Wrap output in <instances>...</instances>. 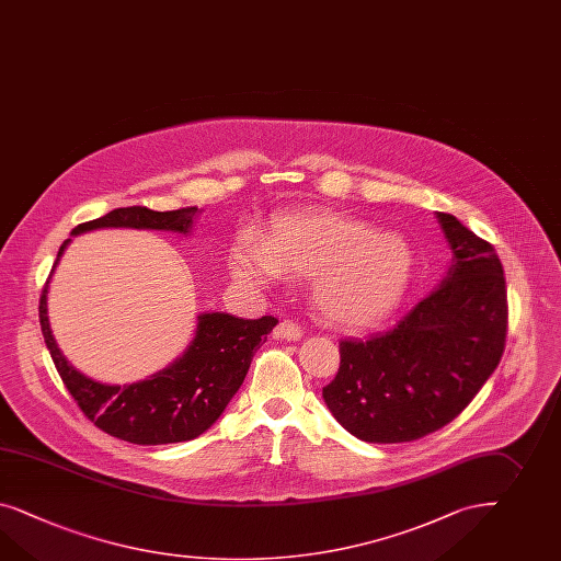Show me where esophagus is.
I'll use <instances>...</instances> for the list:
<instances>
[{"mask_svg": "<svg viewBox=\"0 0 561 561\" xmlns=\"http://www.w3.org/2000/svg\"><path fill=\"white\" fill-rule=\"evenodd\" d=\"M302 327L294 320H282L275 329V336L286 339V341H298V339H302Z\"/></svg>", "mask_w": 561, "mask_h": 561, "instance_id": "1", "label": "esophagus"}]
</instances>
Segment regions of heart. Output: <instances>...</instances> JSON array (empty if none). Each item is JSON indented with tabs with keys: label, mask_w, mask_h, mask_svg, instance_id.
<instances>
[{
	"label": "heart",
	"mask_w": 561,
	"mask_h": 561,
	"mask_svg": "<svg viewBox=\"0 0 561 561\" xmlns=\"http://www.w3.org/2000/svg\"><path fill=\"white\" fill-rule=\"evenodd\" d=\"M232 273L251 286L282 275L314 277L312 302L333 324L359 329L383 319L407 291L414 253L398 234L345 214L302 213L273 222L265 244L241 241Z\"/></svg>",
	"instance_id": "1"
}]
</instances>
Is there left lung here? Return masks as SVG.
Returning <instances> with one entry per match:
<instances>
[{
	"label": "left lung",
	"mask_w": 561,
	"mask_h": 561,
	"mask_svg": "<svg viewBox=\"0 0 561 561\" xmlns=\"http://www.w3.org/2000/svg\"><path fill=\"white\" fill-rule=\"evenodd\" d=\"M454 265L394 329L341 341L322 398L351 435L409 443L451 423L482 390L506 345L508 302L499 255L451 214L437 213Z\"/></svg>",
	"instance_id": "left-lung-1"
}]
</instances>
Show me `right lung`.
Returning a JSON list of instances; mask_svg holds the SVG:
<instances>
[{
  "instance_id": "add662e5",
  "label": "right lung",
  "mask_w": 561,
  "mask_h": 561,
  "mask_svg": "<svg viewBox=\"0 0 561 561\" xmlns=\"http://www.w3.org/2000/svg\"><path fill=\"white\" fill-rule=\"evenodd\" d=\"M196 213V206L169 213H154L145 206L116 208L79 225L71 234L106 227L154 228L185 234ZM69 241L62 242L53 272ZM48 282L50 275L43 288L38 317L46 347L65 388L98 428L135 445L180 443L208 431L241 388L255 351L277 324L273 317L244 320L225 312L199 314L196 336L178 362L137 383L106 386L79 374L57 347L46 317Z\"/></svg>"
}]
</instances>
